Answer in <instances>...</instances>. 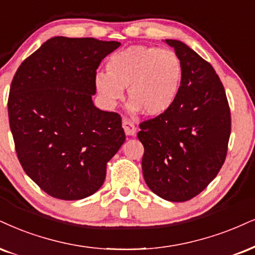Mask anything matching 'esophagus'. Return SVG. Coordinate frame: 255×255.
<instances>
[{
    "mask_svg": "<svg viewBox=\"0 0 255 255\" xmlns=\"http://www.w3.org/2000/svg\"><path fill=\"white\" fill-rule=\"evenodd\" d=\"M123 128H124L127 136H134L136 134V127L132 122L128 119H123Z\"/></svg>",
    "mask_w": 255,
    "mask_h": 255,
    "instance_id": "obj_1",
    "label": "esophagus"
}]
</instances>
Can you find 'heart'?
<instances>
[{
	"instance_id": "1",
	"label": "heart",
	"mask_w": 255,
	"mask_h": 255,
	"mask_svg": "<svg viewBox=\"0 0 255 255\" xmlns=\"http://www.w3.org/2000/svg\"><path fill=\"white\" fill-rule=\"evenodd\" d=\"M108 73L94 75V86L108 106H115L128 90L131 111L156 117L174 105L182 81L180 56L170 49L131 46L111 55Z\"/></svg>"
}]
</instances>
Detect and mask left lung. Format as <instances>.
<instances>
[{"mask_svg": "<svg viewBox=\"0 0 255 255\" xmlns=\"http://www.w3.org/2000/svg\"><path fill=\"white\" fill-rule=\"evenodd\" d=\"M182 62L177 98L169 111L140 123L142 169L150 190L171 202L199 195L227 155L231 111L213 66L178 40L166 39Z\"/></svg>", "mask_w": 255, "mask_h": 255, "instance_id": "left-lung-1", "label": "left lung"}]
</instances>
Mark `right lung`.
Masks as SVG:
<instances>
[{"label":"right lung","mask_w":255,"mask_h":255,"mask_svg":"<svg viewBox=\"0 0 255 255\" xmlns=\"http://www.w3.org/2000/svg\"><path fill=\"white\" fill-rule=\"evenodd\" d=\"M117 41L54 36L20 65L10 85L9 125L26 174L55 199L102 187L106 164L125 142L118 113L94 106V75Z\"/></svg>","instance_id":"obj_1"}]
</instances>
